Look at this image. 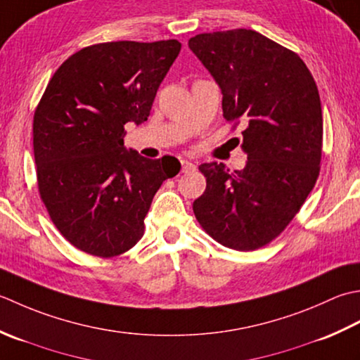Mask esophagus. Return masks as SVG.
Instances as JSON below:
<instances>
[{"label": "esophagus", "mask_w": 360, "mask_h": 360, "mask_svg": "<svg viewBox=\"0 0 360 360\" xmlns=\"http://www.w3.org/2000/svg\"><path fill=\"white\" fill-rule=\"evenodd\" d=\"M195 169H197V166L193 163V161L181 160V172L189 174V172H194Z\"/></svg>", "instance_id": "esophagus-1"}]
</instances>
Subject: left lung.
<instances>
[{"label": "left lung", "mask_w": 360, "mask_h": 360, "mask_svg": "<svg viewBox=\"0 0 360 360\" xmlns=\"http://www.w3.org/2000/svg\"><path fill=\"white\" fill-rule=\"evenodd\" d=\"M189 49L222 91L226 121L245 122V167L203 163L207 189L195 199V219L233 250L267 245L302 208L317 181L323 116L317 85L293 51L252 29L199 34Z\"/></svg>", "instance_id": "8db88e82"}]
</instances>
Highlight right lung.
Instances as JSON below:
<instances>
[{"label": "right lung", "instance_id": "add662e5", "mask_svg": "<svg viewBox=\"0 0 360 360\" xmlns=\"http://www.w3.org/2000/svg\"><path fill=\"white\" fill-rule=\"evenodd\" d=\"M180 49L177 40L98 43L51 77L34 113L37 181L51 221L79 250H130L161 183L179 174L177 158L124 148V126L148 121Z\"/></svg>", "mask_w": 360, "mask_h": 360}]
</instances>
